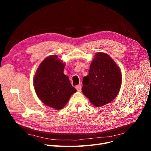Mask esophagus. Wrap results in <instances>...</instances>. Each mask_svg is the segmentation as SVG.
Instances as JSON below:
<instances>
[{"instance_id":"obj_1","label":"esophagus","mask_w":151,"mask_h":151,"mask_svg":"<svg viewBox=\"0 0 151 151\" xmlns=\"http://www.w3.org/2000/svg\"><path fill=\"white\" fill-rule=\"evenodd\" d=\"M75 88H76V90H77L78 92H81V84H78V85L76 86Z\"/></svg>"}]
</instances>
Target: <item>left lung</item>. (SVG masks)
<instances>
[{"instance_id": "8db88e82", "label": "left lung", "mask_w": 151, "mask_h": 151, "mask_svg": "<svg viewBox=\"0 0 151 151\" xmlns=\"http://www.w3.org/2000/svg\"><path fill=\"white\" fill-rule=\"evenodd\" d=\"M122 84L121 70L109 55L97 52L92 61L89 75L83 78L82 92L96 107L112 101Z\"/></svg>"}]
</instances>
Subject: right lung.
Segmentation results:
<instances>
[{
	"label": "right lung",
	"mask_w": 151,
	"mask_h": 151,
	"mask_svg": "<svg viewBox=\"0 0 151 151\" xmlns=\"http://www.w3.org/2000/svg\"><path fill=\"white\" fill-rule=\"evenodd\" d=\"M65 65L56 55H50L40 64L34 78L38 97L45 105L56 110L64 106L76 92L63 73Z\"/></svg>",
	"instance_id": "right-lung-1"
}]
</instances>
